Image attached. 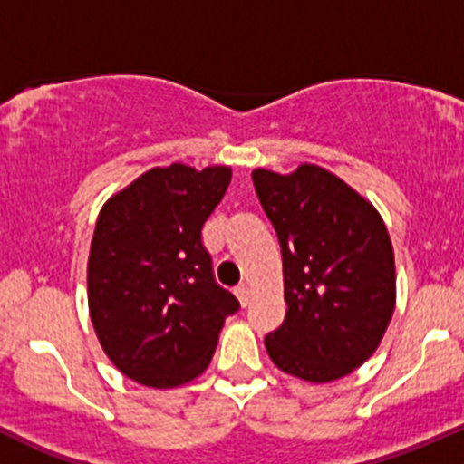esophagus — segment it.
Instances as JSON below:
<instances>
[{
  "label": "esophagus",
  "instance_id": "esophagus-1",
  "mask_svg": "<svg viewBox=\"0 0 464 464\" xmlns=\"http://www.w3.org/2000/svg\"><path fill=\"white\" fill-rule=\"evenodd\" d=\"M234 293H237V297H238V302H241V305L250 304V295H252L250 285H247V284H238Z\"/></svg>",
  "mask_w": 464,
  "mask_h": 464
}]
</instances>
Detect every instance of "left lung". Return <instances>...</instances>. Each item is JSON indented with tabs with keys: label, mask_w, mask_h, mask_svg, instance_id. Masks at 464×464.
<instances>
[{
	"label": "left lung",
	"mask_w": 464,
	"mask_h": 464,
	"mask_svg": "<svg viewBox=\"0 0 464 464\" xmlns=\"http://www.w3.org/2000/svg\"><path fill=\"white\" fill-rule=\"evenodd\" d=\"M284 259L285 319L266 337L276 369L305 382L353 373L380 346L395 310V259L380 212L335 174L252 171Z\"/></svg>",
	"instance_id": "8db88e82"
}]
</instances>
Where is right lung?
<instances>
[{
  "label": "right lung",
  "instance_id": "add662e5",
  "mask_svg": "<svg viewBox=\"0 0 464 464\" xmlns=\"http://www.w3.org/2000/svg\"><path fill=\"white\" fill-rule=\"evenodd\" d=\"M226 165L154 167L100 209L87 266L100 346L133 382L171 389L208 369L237 297L214 281L200 230L230 185Z\"/></svg>",
  "mask_w": 464,
  "mask_h": 464
}]
</instances>
